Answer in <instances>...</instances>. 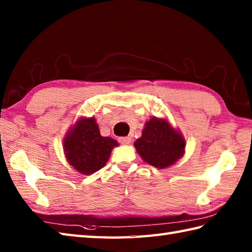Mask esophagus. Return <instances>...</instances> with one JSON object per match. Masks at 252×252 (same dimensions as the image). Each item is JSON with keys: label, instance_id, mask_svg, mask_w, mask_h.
I'll return each instance as SVG.
<instances>
[{"label": "esophagus", "instance_id": "1", "mask_svg": "<svg viewBox=\"0 0 252 252\" xmlns=\"http://www.w3.org/2000/svg\"><path fill=\"white\" fill-rule=\"evenodd\" d=\"M119 142L123 145H127V144L131 143V137L130 136H126V137H120Z\"/></svg>", "mask_w": 252, "mask_h": 252}]
</instances>
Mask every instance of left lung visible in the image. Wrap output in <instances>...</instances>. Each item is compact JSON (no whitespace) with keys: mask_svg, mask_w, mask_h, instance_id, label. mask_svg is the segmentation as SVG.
Instances as JSON below:
<instances>
[{"mask_svg":"<svg viewBox=\"0 0 252 252\" xmlns=\"http://www.w3.org/2000/svg\"><path fill=\"white\" fill-rule=\"evenodd\" d=\"M186 142L183 134L165 118L153 117L145 122L142 136L134 147L141 158L157 169H165L184 156Z\"/></svg>","mask_w":252,"mask_h":252,"instance_id":"8db88e82","label":"left lung"}]
</instances>
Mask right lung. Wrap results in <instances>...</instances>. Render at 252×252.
I'll return each mask as SVG.
<instances>
[{
  "mask_svg": "<svg viewBox=\"0 0 252 252\" xmlns=\"http://www.w3.org/2000/svg\"><path fill=\"white\" fill-rule=\"evenodd\" d=\"M119 144L101 136L95 118L81 117L69 127L63 137V153L68 163L80 174L89 175L105 167L111 151Z\"/></svg>",
  "mask_w": 252,
  "mask_h": 252,
  "instance_id": "right-lung-1",
  "label": "right lung"
}]
</instances>
